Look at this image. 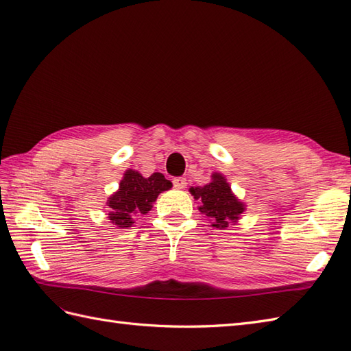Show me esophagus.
I'll list each match as a JSON object with an SVG mask.
<instances>
[{"mask_svg": "<svg viewBox=\"0 0 351 351\" xmlns=\"http://www.w3.org/2000/svg\"><path fill=\"white\" fill-rule=\"evenodd\" d=\"M173 185L176 186V189H185L186 186V179L182 178V176H178V178H173Z\"/></svg>", "mask_w": 351, "mask_h": 351, "instance_id": "esophagus-1", "label": "esophagus"}]
</instances>
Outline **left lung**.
I'll return each mask as SVG.
<instances>
[{
  "instance_id": "left-lung-1",
  "label": "left lung",
  "mask_w": 351,
  "mask_h": 351,
  "mask_svg": "<svg viewBox=\"0 0 351 351\" xmlns=\"http://www.w3.org/2000/svg\"><path fill=\"white\" fill-rule=\"evenodd\" d=\"M190 191L200 203V213L209 217L217 229L236 223L243 213V205L232 194L229 184L219 173L213 175V182L190 189Z\"/></svg>"
}]
</instances>
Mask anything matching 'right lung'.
Listing matches in <instances>:
<instances>
[{"label": "right lung", "mask_w": 351, "mask_h": 351, "mask_svg": "<svg viewBox=\"0 0 351 351\" xmlns=\"http://www.w3.org/2000/svg\"><path fill=\"white\" fill-rule=\"evenodd\" d=\"M169 189H172V182L161 173H152L149 178H143L136 170H127L119 184V190L110 195L108 202L110 223L121 229L132 227L134 217L148 214L158 194Z\"/></svg>", "instance_id": "right-lung-1"}]
</instances>
